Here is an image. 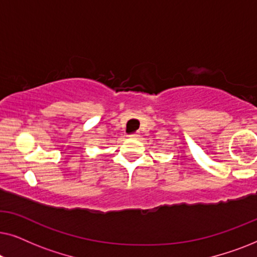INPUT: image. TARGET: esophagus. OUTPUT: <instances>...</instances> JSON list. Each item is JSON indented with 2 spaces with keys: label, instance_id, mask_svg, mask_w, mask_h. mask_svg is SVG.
Instances as JSON below:
<instances>
[{
  "label": "esophagus",
  "instance_id": "34e87169",
  "mask_svg": "<svg viewBox=\"0 0 257 257\" xmlns=\"http://www.w3.org/2000/svg\"><path fill=\"white\" fill-rule=\"evenodd\" d=\"M128 137H130V138H131V139H137V138H138V137H139V135H138V133H132V135H130Z\"/></svg>",
  "mask_w": 257,
  "mask_h": 257
}]
</instances>
